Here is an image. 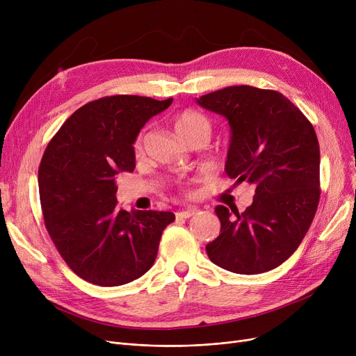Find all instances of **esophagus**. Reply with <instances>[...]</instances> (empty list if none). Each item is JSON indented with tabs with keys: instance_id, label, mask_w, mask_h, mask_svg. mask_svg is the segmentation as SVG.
Wrapping results in <instances>:
<instances>
[{
	"instance_id": "esophagus-1",
	"label": "esophagus",
	"mask_w": 356,
	"mask_h": 356,
	"mask_svg": "<svg viewBox=\"0 0 356 356\" xmlns=\"http://www.w3.org/2000/svg\"><path fill=\"white\" fill-rule=\"evenodd\" d=\"M196 213H197V209H195V208H188V209L177 212L176 216L180 218V219H188V218H191V216H193V215H196Z\"/></svg>"
}]
</instances>
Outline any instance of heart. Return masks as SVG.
<instances>
[{
    "mask_svg": "<svg viewBox=\"0 0 356 356\" xmlns=\"http://www.w3.org/2000/svg\"><path fill=\"white\" fill-rule=\"evenodd\" d=\"M173 124L177 134L183 140H188L195 136H204L207 138H209L211 131H212L211 121L196 111L179 112V114L175 117ZM141 141H143V137L138 136V138L134 143V149L137 153L141 149Z\"/></svg>",
    "mask_w": 356,
    "mask_h": 356,
    "instance_id": "1",
    "label": "heart"
}]
</instances>
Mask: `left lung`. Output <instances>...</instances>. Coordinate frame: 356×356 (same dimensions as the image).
Wrapping results in <instances>:
<instances>
[{
  "instance_id": "8db88e82",
  "label": "left lung",
  "mask_w": 356,
  "mask_h": 356,
  "mask_svg": "<svg viewBox=\"0 0 356 356\" xmlns=\"http://www.w3.org/2000/svg\"><path fill=\"white\" fill-rule=\"evenodd\" d=\"M197 104L229 121L225 172L255 184L244 212L216 207L219 236L207 245L213 264L238 274L270 271L298 248L321 199V148L312 122L283 93L228 86Z\"/></svg>"
}]
</instances>
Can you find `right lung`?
<instances>
[{"mask_svg":"<svg viewBox=\"0 0 356 356\" xmlns=\"http://www.w3.org/2000/svg\"><path fill=\"white\" fill-rule=\"evenodd\" d=\"M137 95H112L76 109L49 141L39 167L44 227L69 268L97 286L127 284L157 257L172 212L118 207L115 176L136 167L144 124L170 106Z\"/></svg>","mask_w":356,"mask_h":356,"instance_id":"add662e5","label":"right lung"}]
</instances>
